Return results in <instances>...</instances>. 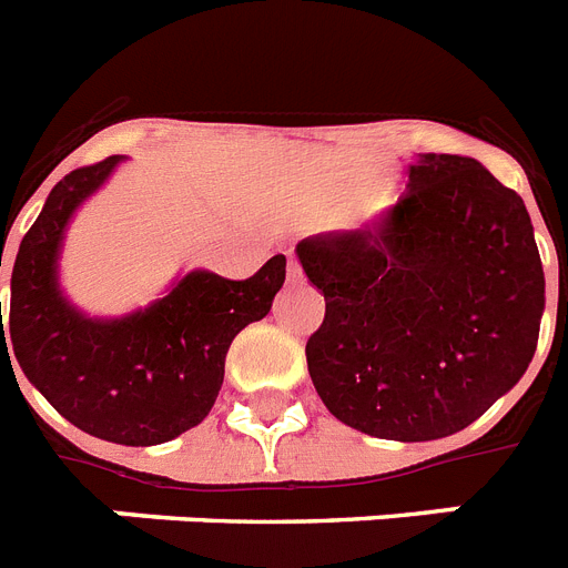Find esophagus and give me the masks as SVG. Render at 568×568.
I'll list each match as a JSON object with an SVG mask.
<instances>
[{
	"label": "esophagus",
	"mask_w": 568,
	"mask_h": 568,
	"mask_svg": "<svg viewBox=\"0 0 568 568\" xmlns=\"http://www.w3.org/2000/svg\"><path fill=\"white\" fill-rule=\"evenodd\" d=\"M300 276H303V271H300V262L292 256V260H288V280H292V283H297Z\"/></svg>",
	"instance_id": "esophagus-1"
}]
</instances>
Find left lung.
<instances>
[{"mask_svg":"<svg viewBox=\"0 0 568 568\" xmlns=\"http://www.w3.org/2000/svg\"><path fill=\"white\" fill-rule=\"evenodd\" d=\"M297 256L326 300L308 376L364 435H455L531 364L546 308L531 215L469 156L423 154L385 219L303 239Z\"/></svg>","mask_w":568,"mask_h":568,"instance_id":"8db88e82","label":"left lung"}]
</instances>
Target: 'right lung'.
<instances>
[{"label": "right lung", "instance_id": "right-lung-1", "mask_svg": "<svg viewBox=\"0 0 568 568\" xmlns=\"http://www.w3.org/2000/svg\"><path fill=\"white\" fill-rule=\"evenodd\" d=\"M119 160L108 156L69 172L22 236L8 326L0 303V358L8 364L17 358L54 412L87 435L154 446L210 414L230 344L271 312V300L285 283V256H271L247 280L192 271L145 312L119 321L84 317L58 292V247L69 215Z\"/></svg>", "mask_w": 568, "mask_h": 568}]
</instances>
